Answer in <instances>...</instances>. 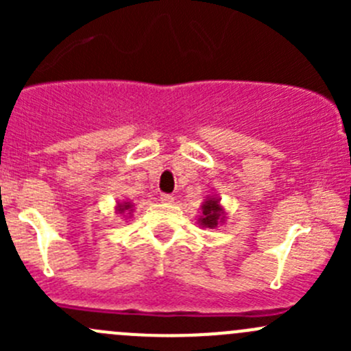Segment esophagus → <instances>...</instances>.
<instances>
[{
    "label": "esophagus",
    "instance_id": "obj_1",
    "mask_svg": "<svg viewBox=\"0 0 351 351\" xmlns=\"http://www.w3.org/2000/svg\"><path fill=\"white\" fill-rule=\"evenodd\" d=\"M159 200L162 202V204H173V195H169V193H161V197H159Z\"/></svg>",
    "mask_w": 351,
    "mask_h": 351
}]
</instances>
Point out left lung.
I'll return each mask as SVG.
<instances>
[{"mask_svg":"<svg viewBox=\"0 0 351 351\" xmlns=\"http://www.w3.org/2000/svg\"><path fill=\"white\" fill-rule=\"evenodd\" d=\"M226 210L221 205V198L217 195H207L202 204V215L198 217V224L202 228L214 229L219 224H224Z\"/></svg>","mask_w":351,"mask_h":351,"instance_id":"left-lung-1","label":"left lung"}]
</instances>
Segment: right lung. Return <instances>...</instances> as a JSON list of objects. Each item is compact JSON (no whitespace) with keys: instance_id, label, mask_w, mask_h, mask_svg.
<instances>
[{"instance_id":"add662e5","label":"right lung","mask_w":351,"mask_h":351,"mask_svg":"<svg viewBox=\"0 0 351 351\" xmlns=\"http://www.w3.org/2000/svg\"><path fill=\"white\" fill-rule=\"evenodd\" d=\"M134 210V205L130 204V202H117V207H115V212L117 214H122L125 215V217H130V214H132Z\"/></svg>"}]
</instances>
